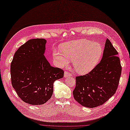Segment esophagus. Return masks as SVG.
I'll return each instance as SVG.
<instances>
[{
    "label": "esophagus",
    "instance_id": "1",
    "mask_svg": "<svg viewBox=\"0 0 130 130\" xmlns=\"http://www.w3.org/2000/svg\"><path fill=\"white\" fill-rule=\"evenodd\" d=\"M72 76V74L68 72H64V77L66 78V77H68V76Z\"/></svg>",
    "mask_w": 130,
    "mask_h": 130
}]
</instances>
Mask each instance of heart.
<instances>
[{"label": "heart", "mask_w": 130, "mask_h": 130, "mask_svg": "<svg viewBox=\"0 0 130 130\" xmlns=\"http://www.w3.org/2000/svg\"><path fill=\"white\" fill-rule=\"evenodd\" d=\"M61 50L53 51V56L57 64L64 68L73 60L74 69L81 74L92 71L103 54L102 47L99 43L86 39L65 43L61 45Z\"/></svg>", "instance_id": "obj_1"}]
</instances>
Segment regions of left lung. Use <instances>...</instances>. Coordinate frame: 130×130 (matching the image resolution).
<instances>
[{
    "mask_svg": "<svg viewBox=\"0 0 130 130\" xmlns=\"http://www.w3.org/2000/svg\"><path fill=\"white\" fill-rule=\"evenodd\" d=\"M117 55L107 38L100 63L88 74L76 76L73 96L81 105L90 108L98 107L116 93L122 72Z\"/></svg>",
    "mask_w": 130,
    "mask_h": 130,
    "instance_id": "8db88e82",
    "label": "left lung"
}]
</instances>
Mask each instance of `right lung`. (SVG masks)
Segmentation results:
<instances>
[{
    "label": "right lung",
    "instance_id": "obj_1",
    "mask_svg": "<svg viewBox=\"0 0 130 130\" xmlns=\"http://www.w3.org/2000/svg\"><path fill=\"white\" fill-rule=\"evenodd\" d=\"M46 41H28L14 54L11 64L13 88L23 102L31 105L45 103L54 91V83L64 76V71L50 65L44 54Z\"/></svg>",
    "mask_w": 130,
    "mask_h": 130
}]
</instances>
